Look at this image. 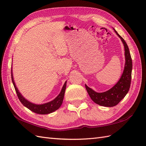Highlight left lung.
Returning a JSON list of instances; mask_svg holds the SVG:
<instances>
[{
    "mask_svg": "<svg viewBox=\"0 0 146 146\" xmlns=\"http://www.w3.org/2000/svg\"><path fill=\"white\" fill-rule=\"evenodd\" d=\"M113 29L122 41L125 49V64L121 77L119 81L111 89L104 92H97L85 84L87 93L93 102L99 105L105 107H112L117 105L125 97L130 89L131 79L132 60L128 45L117 31L114 29Z\"/></svg>",
    "mask_w": 146,
    "mask_h": 146,
    "instance_id": "obj_1",
    "label": "left lung"
}]
</instances>
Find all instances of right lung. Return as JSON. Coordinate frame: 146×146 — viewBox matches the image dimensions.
Instances as JSON below:
<instances>
[{"mask_svg":"<svg viewBox=\"0 0 146 146\" xmlns=\"http://www.w3.org/2000/svg\"><path fill=\"white\" fill-rule=\"evenodd\" d=\"M11 80H12V82H13V86L15 87L16 92L17 94L18 97L20 100V102H21V103L25 107H26L29 110H30L31 111L35 112V113L39 114H47L51 113V112L59 109V108L60 107V106L62 105V102H63L64 94H65V92L66 89V81L65 82L63 87H62L60 94L58 95V96L56 97V98L54 99L53 100L44 104H41V105H36V104L33 103L28 101L25 98L21 95V94L19 92L18 88L16 87L15 82L14 81L12 70H11Z\"/></svg>","mask_w":146,"mask_h":146,"instance_id":"right-lung-1","label":"right lung"}]
</instances>
